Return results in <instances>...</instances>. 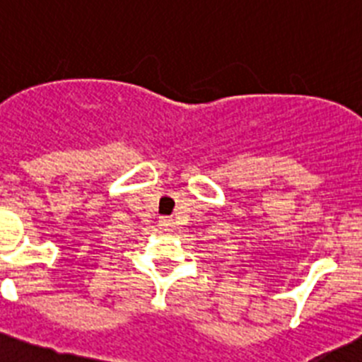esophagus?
Returning a JSON list of instances; mask_svg holds the SVG:
<instances>
[{
    "mask_svg": "<svg viewBox=\"0 0 362 362\" xmlns=\"http://www.w3.org/2000/svg\"><path fill=\"white\" fill-rule=\"evenodd\" d=\"M159 226H161L163 230H170L172 221H170V219H166V217H161V219H159Z\"/></svg>",
    "mask_w": 362,
    "mask_h": 362,
    "instance_id": "esophagus-1",
    "label": "esophagus"
}]
</instances>
